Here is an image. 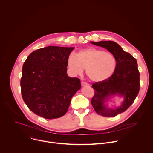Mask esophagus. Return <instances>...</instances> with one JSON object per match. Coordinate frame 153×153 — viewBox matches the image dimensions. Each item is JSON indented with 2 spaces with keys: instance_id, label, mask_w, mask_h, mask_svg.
Masks as SVG:
<instances>
[{
  "instance_id": "esophagus-1",
  "label": "esophagus",
  "mask_w": 153,
  "mask_h": 153,
  "mask_svg": "<svg viewBox=\"0 0 153 153\" xmlns=\"http://www.w3.org/2000/svg\"><path fill=\"white\" fill-rule=\"evenodd\" d=\"M81 85L83 86H89V84L88 83H86L85 82H81Z\"/></svg>"
}]
</instances>
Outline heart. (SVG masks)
<instances>
[{"label":"heart","instance_id":"obj_1","mask_svg":"<svg viewBox=\"0 0 153 153\" xmlns=\"http://www.w3.org/2000/svg\"><path fill=\"white\" fill-rule=\"evenodd\" d=\"M67 65L71 74L80 75L86 68V74L91 81L100 82L113 75L116 60L111 53L91 47L80 50L77 54H70Z\"/></svg>","mask_w":153,"mask_h":153}]
</instances>
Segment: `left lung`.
Here are the masks:
<instances>
[{
	"instance_id": "8db88e82",
	"label": "left lung",
	"mask_w": 153,
	"mask_h": 153,
	"mask_svg": "<svg viewBox=\"0 0 153 153\" xmlns=\"http://www.w3.org/2000/svg\"><path fill=\"white\" fill-rule=\"evenodd\" d=\"M92 44L106 48L116 60V68L113 75L108 79L92 85L95 93L91 103L95 111L104 117H114L132 105L140 90V74L137 63L129 53L123 50L113 41L90 42ZM123 97L122 105L116 108H108L105 103L112 96Z\"/></svg>"
}]
</instances>
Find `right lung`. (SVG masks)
Here are the masks:
<instances>
[{
    "instance_id": "1",
    "label": "right lung",
    "mask_w": 153,
    "mask_h": 153,
    "mask_svg": "<svg viewBox=\"0 0 153 153\" xmlns=\"http://www.w3.org/2000/svg\"><path fill=\"white\" fill-rule=\"evenodd\" d=\"M74 47L49 46L32 52L25 61L20 80L24 102L36 115L47 119L66 114L80 80L68 77L67 59Z\"/></svg>"
}]
</instances>
